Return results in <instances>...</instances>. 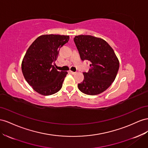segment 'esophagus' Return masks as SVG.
I'll use <instances>...</instances> for the list:
<instances>
[{"instance_id": "obj_1", "label": "esophagus", "mask_w": 148, "mask_h": 148, "mask_svg": "<svg viewBox=\"0 0 148 148\" xmlns=\"http://www.w3.org/2000/svg\"><path fill=\"white\" fill-rule=\"evenodd\" d=\"M70 73L72 75H75L76 73V72H74V71H70Z\"/></svg>"}]
</instances>
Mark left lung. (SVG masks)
I'll return each mask as SVG.
<instances>
[{
    "label": "left lung",
    "mask_w": 148,
    "mask_h": 148,
    "mask_svg": "<svg viewBox=\"0 0 148 148\" xmlns=\"http://www.w3.org/2000/svg\"><path fill=\"white\" fill-rule=\"evenodd\" d=\"M74 42L82 60L90 62V69L83 72V81L78 85L83 93H103L114 81L119 62L113 49L105 40L88 35L75 36Z\"/></svg>",
    "instance_id": "8db88e82"
}]
</instances>
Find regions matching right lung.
I'll list each match as a JSON object with an SVG mask.
<instances>
[{"instance_id":"obj_1","label":"right lung","mask_w":148,"mask_h":148,"mask_svg":"<svg viewBox=\"0 0 148 148\" xmlns=\"http://www.w3.org/2000/svg\"><path fill=\"white\" fill-rule=\"evenodd\" d=\"M69 38V35H42L27 49L22 62V71L25 80L36 92L48 96L62 88L68 72L58 71L51 63Z\"/></svg>"}]
</instances>
